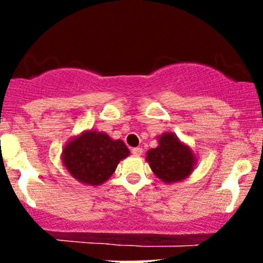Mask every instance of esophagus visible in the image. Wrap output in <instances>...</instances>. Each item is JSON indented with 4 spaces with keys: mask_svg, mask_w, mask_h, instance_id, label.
I'll return each instance as SVG.
<instances>
[{
    "mask_svg": "<svg viewBox=\"0 0 263 263\" xmlns=\"http://www.w3.org/2000/svg\"><path fill=\"white\" fill-rule=\"evenodd\" d=\"M132 154L135 156H141L142 155V148L141 147H134L132 148Z\"/></svg>",
    "mask_w": 263,
    "mask_h": 263,
    "instance_id": "1",
    "label": "esophagus"
}]
</instances>
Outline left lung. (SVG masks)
Listing matches in <instances>:
<instances>
[{"mask_svg": "<svg viewBox=\"0 0 263 263\" xmlns=\"http://www.w3.org/2000/svg\"><path fill=\"white\" fill-rule=\"evenodd\" d=\"M156 139L158 146L146 153V161L154 174L166 184L188 178L197 165L192 148L173 132H164Z\"/></svg>", "mask_w": 263, "mask_h": 263, "instance_id": "1", "label": "left lung"}]
</instances>
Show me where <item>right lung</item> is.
I'll return each mask as SVG.
<instances>
[{
	"instance_id": "1",
	"label": "right lung",
	"mask_w": 263,
	"mask_h": 263,
	"mask_svg": "<svg viewBox=\"0 0 263 263\" xmlns=\"http://www.w3.org/2000/svg\"><path fill=\"white\" fill-rule=\"evenodd\" d=\"M128 155V147L122 140H113L105 132L86 129L66 142L61 159L76 181L97 187L107 182L119 161Z\"/></svg>"
}]
</instances>
